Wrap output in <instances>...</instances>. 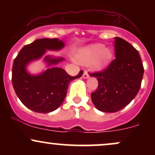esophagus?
I'll return each instance as SVG.
<instances>
[{
  "instance_id": "obj_1",
  "label": "esophagus",
  "mask_w": 155,
  "mask_h": 155,
  "mask_svg": "<svg viewBox=\"0 0 155 155\" xmlns=\"http://www.w3.org/2000/svg\"><path fill=\"white\" fill-rule=\"evenodd\" d=\"M89 77H90V76H89V74H87V72L86 71H84L82 78H83V79H88Z\"/></svg>"
}]
</instances>
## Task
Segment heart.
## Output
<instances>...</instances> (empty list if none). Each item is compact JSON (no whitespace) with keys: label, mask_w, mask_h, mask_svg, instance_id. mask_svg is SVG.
Listing matches in <instances>:
<instances>
[{"label":"heart","mask_w":155,"mask_h":155,"mask_svg":"<svg viewBox=\"0 0 155 155\" xmlns=\"http://www.w3.org/2000/svg\"><path fill=\"white\" fill-rule=\"evenodd\" d=\"M111 57L112 53L109 48H104L101 44H95L79 49L75 58L81 64L90 63L92 70L101 71L107 66Z\"/></svg>","instance_id":"1"}]
</instances>
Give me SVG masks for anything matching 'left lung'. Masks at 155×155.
Wrapping results in <instances>:
<instances>
[{"mask_svg": "<svg viewBox=\"0 0 155 155\" xmlns=\"http://www.w3.org/2000/svg\"><path fill=\"white\" fill-rule=\"evenodd\" d=\"M114 38L116 58L104 71L90 74L98 81L97 90L91 94L92 103L106 113L120 111L133 101L144 71L138 51L124 39Z\"/></svg>", "mask_w": 155, "mask_h": 155, "instance_id": "obj_1", "label": "left lung"}]
</instances>
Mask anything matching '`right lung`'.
Returning <instances> with one entry per match:
<instances>
[{
  "label": "right lung",
  "instance_id": "obj_1",
  "mask_svg": "<svg viewBox=\"0 0 155 155\" xmlns=\"http://www.w3.org/2000/svg\"><path fill=\"white\" fill-rule=\"evenodd\" d=\"M64 47L63 41L58 38L37 39L25 46L14 60V89L21 102L32 111L46 114L56 110L63 104L71 81L82 76V71L76 76H69L64 69L56 66L64 58L51 55L44 57L47 70L38 74L28 71V65L41 59L47 51H60Z\"/></svg>",
  "mask_w": 155,
  "mask_h": 155
}]
</instances>
